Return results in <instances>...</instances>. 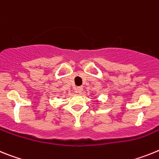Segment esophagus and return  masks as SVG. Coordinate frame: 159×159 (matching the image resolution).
<instances>
[{
    "label": "esophagus",
    "mask_w": 159,
    "mask_h": 159,
    "mask_svg": "<svg viewBox=\"0 0 159 159\" xmlns=\"http://www.w3.org/2000/svg\"><path fill=\"white\" fill-rule=\"evenodd\" d=\"M75 90L77 93H82V91H83V87H82V86H78V87H76Z\"/></svg>",
    "instance_id": "esophagus-1"
}]
</instances>
